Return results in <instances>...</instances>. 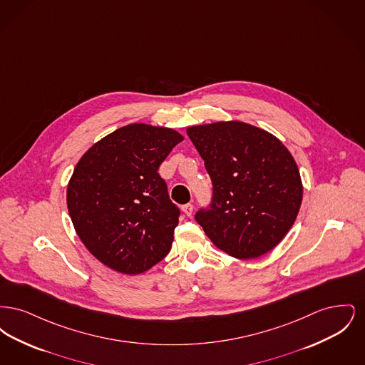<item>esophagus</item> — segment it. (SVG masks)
Returning <instances> with one entry per match:
<instances>
[{
    "label": "esophagus",
    "mask_w": 365,
    "mask_h": 365,
    "mask_svg": "<svg viewBox=\"0 0 365 365\" xmlns=\"http://www.w3.org/2000/svg\"><path fill=\"white\" fill-rule=\"evenodd\" d=\"M182 210H183V213H185L186 216H191V213H192V205H191V204H186V205L182 207Z\"/></svg>",
    "instance_id": "esophagus-1"
}]
</instances>
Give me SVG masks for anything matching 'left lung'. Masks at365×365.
Masks as SVG:
<instances>
[{
    "label": "left lung",
    "instance_id": "obj_1",
    "mask_svg": "<svg viewBox=\"0 0 365 365\" xmlns=\"http://www.w3.org/2000/svg\"><path fill=\"white\" fill-rule=\"evenodd\" d=\"M186 133L213 183L209 210L195 220L227 255L253 260L272 250L294 225L302 180L280 139L249 123L198 124Z\"/></svg>",
    "mask_w": 365,
    "mask_h": 365
}]
</instances>
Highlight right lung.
<instances>
[{"mask_svg": "<svg viewBox=\"0 0 365 365\" xmlns=\"http://www.w3.org/2000/svg\"><path fill=\"white\" fill-rule=\"evenodd\" d=\"M183 139L174 128L131 123L90 146L75 165L67 186L71 220L108 268L137 275L168 255L179 209L157 171Z\"/></svg>", "mask_w": 365, "mask_h": 365, "instance_id": "1", "label": "right lung"}]
</instances>
